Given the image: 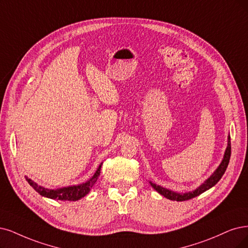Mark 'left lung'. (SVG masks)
Listing matches in <instances>:
<instances>
[{"mask_svg":"<svg viewBox=\"0 0 248 248\" xmlns=\"http://www.w3.org/2000/svg\"><path fill=\"white\" fill-rule=\"evenodd\" d=\"M230 135H228V143H227V148L225 150L224 153V157L222 159V162L219 163V166L217 168V170L210 175L203 183L201 184L199 187H197L196 189L189 191V192H185V193H180V192H176L172 191L170 189H167L164 187H161L159 185L154 184L151 181H149L150 185L152 186V188H154V190H156L159 194H161L162 196H164L166 198L170 199V200H176V201H184V200H189L191 198H194L200 194H202L203 192H205L206 190L210 189L212 187H214L217 183L221 180V178L223 177V175L225 173L227 167L229 164V160H230V156H231V141H230Z\"/></svg>","mask_w":248,"mask_h":248,"instance_id":"obj_1","label":"left lung"}]
</instances>
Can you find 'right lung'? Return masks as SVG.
Instances as JSON below:
<instances>
[{"label":"right lung","instance_id":"1","mask_svg":"<svg viewBox=\"0 0 248 248\" xmlns=\"http://www.w3.org/2000/svg\"><path fill=\"white\" fill-rule=\"evenodd\" d=\"M101 167H102V162L99 164L98 169L96 170L95 173L91 179L86 181L85 183H81L78 185H72L67 187H62L57 189H49L45 188L43 186H40L36 184L34 181L31 179L25 177L26 181L29 182V184L38 193L44 197L56 199V200H68V201H77L82 197H85L91 190V188L95 185L96 181L98 180V177L100 176L101 172Z\"/></svg>","mask_w":248,"mask_h":248}]
</instances>
